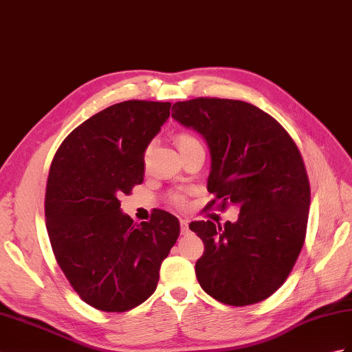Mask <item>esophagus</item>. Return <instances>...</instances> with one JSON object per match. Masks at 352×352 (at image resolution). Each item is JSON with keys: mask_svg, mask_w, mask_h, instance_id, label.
Returning <instances> with one entry per match:
<instances>
[{"mask_svg": "<svg viewBox=\"0 0 352 352\" xmlns=\"http://www.w3.org/2000/svg\"><path fill=\"white\" fill-rule=\"evenodd\" d=\"M179 226H182V234H187L189 232V222L186 219L179 220Z\"/></svg>", "mask_w": 352, "mask_h": 352, "instance_id": "1", "label": "esophagus"}]
</instances>
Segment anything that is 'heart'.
I'll return each mask as SVG.
<instances>
[{"label": "heart", "instance_id": "1", "mask_svg": "<svg viewBox=\"0 0 352 352\" xmlns=\"http://www.w3.org/2000/svg\"><path fill=\"white\" fill-rule=\"evenodd\" d=\"M196 144H199V141L189 133H179L177 136V145H178L179 151L189 148V146L196 145ZM170 202H173L175 207L182 208V207L186 206V196L183 193H173V195H170Z\"/></svg>", "mask_w": 352, "mask_h": 352}]
</instances>
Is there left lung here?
Returning <instances> with one entry per match:
<instances>
[{"mask_svg":"<svg viewBox=\"0 0 352 352\" xmlns=\"http://www.w3.org/2000/svg\"><path fill=\"white\" fill-rule=\"evenodd\" d=\"M173 111L208 144L214 199L207 208L240 207L234 223L189 225L206 248L198 282L220 303L263 301L287 280L305 243L310 186L298 146L272 116L241 100L198 97Z\"/></svg>","mask_w":352,"mask_h":352,"instance_id":"left-lung-1","label":"left lung"}]
</instances>
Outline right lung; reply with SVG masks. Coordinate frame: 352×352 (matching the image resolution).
Segmentation results:
<instances>
[{"instance_id": "obj_1", "label": "right lung", "mask_w": 352, "mask_h": 352, "mask_svg": "<svg viewBox=\"0 0 352 352\" xmlns=\"http://www.w3.org/2000/svg\"><path fill=\"white\" fill-rule=\"evenodd\" d=\"M169 109V102L112 104L64 139L49 169L45 216L55 259L78 296L103 312H126L156 291L179 235L168 211L138 225L120 208L144 182V153Z\"/></svg>"}]
</instances>
